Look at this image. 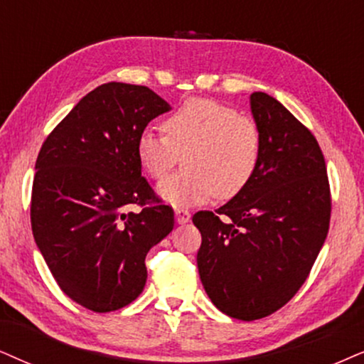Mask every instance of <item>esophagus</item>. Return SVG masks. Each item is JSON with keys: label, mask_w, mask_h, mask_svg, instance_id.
Instances as JSON below:
<instances>
[{"label": "esophagus", "mask_w": 364, "mask_h": 364, "mask_svg": "<svg viewBox=\"0 0 364 364\" xmlns=\"http://www.w3.org/2000/svg\"><path fill=\"white\" fill-rule=\"evenodd\" d=\"M174 216H176V222L179 225H185V223L190 222L191 213L188 210H185V208H178L176 211H174Z\"/></svg>", "instance_id": "obj_1"}]
</instances>
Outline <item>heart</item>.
<instances>
[{"label":"heart","mask_w":364,"mask_h":364,"mask_svg":"<svg viewBox=\"0 0 364 364\" xmlns=\"http://www.w3.org/2000/svg\"><path fill=\"white\" fill-rule=\"evenodd\" d=\"M163 131L164 136L144 129L136 153L156 181L166 178L183 154L185 168L158 188L159 196L174 206L203 203L215 193L223 200L237 196L259 168V126L216 100H186L163 122Z\"/></svg>","instance_id":"obj_1"}]
</instances>
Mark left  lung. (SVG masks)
<instances>
[{
	"instance_id": "obj_1",
	"label": "left lung",
	"mask_w": 364,
	"mask_h": 364,
	"mask_svg": "<svg viewBox=\"0 0 364 364\" xmlns=\"http://www.w3.org/2000/svg\"><path fill=\"white\" fill-rule=\"evenodd\" d=\"M260 129L259 168L243 191L213 211H198L201 284L223 314L270 316L306 282L324 245L331 193L323 151L307 127L264 92L250 95Z\"/></svg>"
}]
</instances>
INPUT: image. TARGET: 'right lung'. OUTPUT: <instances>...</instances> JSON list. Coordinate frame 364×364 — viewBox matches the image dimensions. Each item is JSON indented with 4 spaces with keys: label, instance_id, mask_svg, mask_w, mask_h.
<instances>
[{
    "label": "right lung",
    "instance_id": "obj_1",
    "mask_svg": "<svg viewBox=\"0 0 364 364\" xmlns=\"http://www.w3.org/2000/svg\"><path fill=\"white\" fill-rule=\"evenodd\" d=\"M168 110L148 87L109 82L82 97L41 146L31 230L60 289L85 309L131 304L148 279L146 255L174 227L136 153L141 132ZM134 203L145 208L126 212Z\"/></svg>",
    "mask_w": 364,
    "mask_h": 364
}]
</instances>
